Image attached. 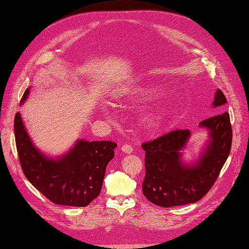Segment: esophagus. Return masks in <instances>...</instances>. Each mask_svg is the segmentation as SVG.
<instances>
[{
	"label": "esophagus",
	"instance_id": "esophagus-1",
	"mask_svg": "<svg viewBox=\"0 0 249 249\" xmlns=\"http://www.w3.org/2000/svg\"><path fill=\"white\" fill-rule=\"evenodd\" d=\"M121 150L125 154H131L133 151V148L131 145H129V144H123L121 146Z\"/></svg>",
	"mask_w": 249,
	"mask_h": 249
}]
</instances>
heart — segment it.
<instances>
[{
  "instance_id": "b5f03b06",
  "label": "heart",
  "mask_w": 249,
  "mask_h": 249,
  "mask_svg": "<svg viewBox=\"0 0 249 249\" xmlns=\"http://www.w3.org/2000/svg\"><path fill=\"white\" fill-rule=\"evenodd\" d=\"M158 88L156 85H143L140 88L128 91L123 94L117 96V101L119 102H125V101H131L135 102L137 100H147L151 98L153 95L158 93ZM170 107L165 103H159L154 105L153 107H148V109L142 114V122L144 124L145 127L149 129H156L160 127L166 121V119L169 115ZM101 112L104 115H107V107L106 106L101 107Z\"/></svg>"
}]
</instances>
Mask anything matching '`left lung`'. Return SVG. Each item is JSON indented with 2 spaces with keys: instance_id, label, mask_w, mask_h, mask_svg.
<instances>
[{
  "instance_id": "8db88e82",
  "label": "left lung",
  "mask_w": 249,
  "mask_h": 249,
  "mask_svg": "<svg viewBox=\"0 0 249 249\" xmlns=\"http://www.w3.org/2000/svg\"><path fill=\"white\" fill-rule=\"evenodd\" d=\"M226 104V96L217 89L212 105L219 107V114L199 123L208 130L209 138L197 159L188 164L183 160L182 150L191 136L189 129L171 131L142 144L145 151L142 192L150 202L163 208L193 203L212 188L231 150L230 116L223 112Z\"/></svg>"
}]
</instances>
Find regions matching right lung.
<instances>
[{"mask_svg": "<svg viewBox=\"0 0 249 249\" xmlns=\"http://www.w3.org/2000/svg\"><path fill=\"white\" fill-rule=\"evenodd\" d=\"M29 91L30 88L21 99V106ZM14 132L24 175L47 198L60 205L86 207L99 196L117 143L78 139L66 153L53 158L35 145L19 112L15 115Z\"/></svg>", "mask_w": 249, "mask_h": 249, "instance_id": "right-lung-1", "label": "right lung"}]
</instances>
